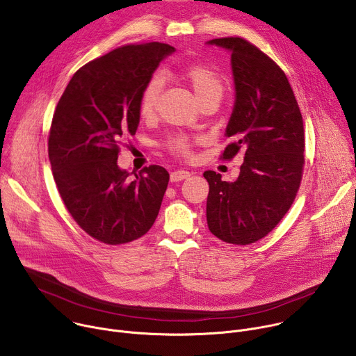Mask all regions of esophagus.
<instances>
[{"label": "esophagus", "instance_id": "obj_1", "mask_svg": "<svg viewBox=\"0 0 356 356\" xmlns=\"http://www.w3.org/2000/svg\"><path fill=\"white\" fill-rule=\"evenodd\" d=\"M190 176H191L190 172L183 170V169H177V170H175V172L170 173V180H172V181H180V180L188 179Z\"/></svg>", "mask_w": 356, "mask_h": 356}]
</instances>
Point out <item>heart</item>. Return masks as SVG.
I'll use <instances>...</instances> for the list:
<instances>
[{
    "label": "heart",
    "mask_w": 356,
    "mask_h": 356,
    "mask_svg": "<svg viewBox=\"0 0 356 356\" xmlns=\"http://www.w3.org/2000/svg\"><path fill=\"white\" fill-rule=\"evenodd\" d=\"M181 74L193 88L195 97L198 98L201 104L211 99H216V101L221 99L225 84L222 77L210 66L188 65L183 69ZM162 87H163V77L159 74L150 77V80L145 84L139 97V114L142 117L147 118L155 113ZM191 146H193V140L183 134L173 135L168 140L169 150L172 154L181 158H188L191 155Z\"/></svg>",
    "instance_id": "1"
}]
</instances>
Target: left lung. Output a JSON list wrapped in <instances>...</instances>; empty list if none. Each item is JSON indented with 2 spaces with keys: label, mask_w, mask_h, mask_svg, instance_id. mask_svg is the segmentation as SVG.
Instances as JSON below:
<instances>
[{
  "label": "left lung",
  "mask_w": 356,
  "mask_h": 356,
  "mask_svg": "<svg viewBox=\"0 0 356 356\" xmlns=\"http://www.w3.org/2000/svg\"><path fill=\"white\" fill-rule=\"evenodd\" d=\"M231 52L235 106L221 159L243 150L235 181L204 172L209 229L218 239L249 245L266 236L291 207L304 168V127L284 72L261 49L238 38L209 42Z\"/></svg>",
  "instance_id": "1"
}]
</instances>
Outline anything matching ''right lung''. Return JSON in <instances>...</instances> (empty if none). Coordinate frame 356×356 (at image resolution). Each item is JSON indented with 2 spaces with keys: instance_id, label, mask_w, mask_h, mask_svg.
Instances as JSON below:
<instances>
[{
  "instance_id": "1",
  "label": "right lung",
  "mask_w": 356,
  "mask_h": 356,
  "mask_svg": "<svg viewBox=\"0 0 356 356\" xmlns=\"http://www.w3.org/2000/svg\"><path fill=\"white\" fill-rule=\"evenodd\" d=\"M173 52L159 42L117 47L80 67L56 106L47 140L54 179L73 220L99 242L135 241L159 214L168 170L150 165L129 179L117 159L138 129L145 84Z\"/></svg>"
}]
</instances>
